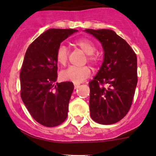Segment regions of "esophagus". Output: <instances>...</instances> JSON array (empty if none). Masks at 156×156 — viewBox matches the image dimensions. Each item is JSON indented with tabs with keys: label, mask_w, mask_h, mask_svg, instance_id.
Listing matches in <instances>:
<instances>
[{
	"label": "esophagus",
	"mask_w": 156,
	"mask_h": 156,
	"mask_svg": "<svg viewBox=\"0 0 156 156\" xmlns=\"http://www.w3.org/2000/svg\"><path fill=\"white\" fill-rule=\"evenodd\" d=\"M78 86H79V84H74V87H75V89H76V88L78 87Z\"/></svg>",
	"instance_id": "esophagus-1"
}]
</instances>
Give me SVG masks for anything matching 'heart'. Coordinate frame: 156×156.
Returning <instances> with one entry per match:
<instances>
[{
  "mask_svg": "<svg viewBox=\"0 0 156 156\" xmlns=\"http://www.w3.org/2000/svg\"><path fill=\"white\" fill-rule=\"evenodd\" d=\"M75 44L87 54L88 62L93 65H96L99 62L98 56L94 53L96 51V46L90 39L86 37L79 38L75 41ZM68 56L69 52L66 46L64 44L59 45L56 52V59L58 63L65 65L68 60ZM90 73V68L87 66L83 67L69 66L61 71L59 76L62 81H69L75 84H79L88 78Z\"/></svg>",
  "mask_w": 156,
  "mask_h": 156,
  "instance_id": "heart-1",
  "label": "heart"
}]
</instances>
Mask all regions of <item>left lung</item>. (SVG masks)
I'll return each mask as SVG.
<instances>
[{"label":"left lung","instance_id":"8db88e82","mask_svg":"<svg viewBox=\"0 0 156 156\" xmlns=\"http://www.w3.org/2000/svg\"><path fill=\"white\" fill-rule=\"evenodd\" d=\"M85 31L98 39L104 50L103 64L89 82L90 116L99 124L112 125L122 120L131 106L137 84L136 53L112 30Z\"/></svg>","mask_w":156,"mask_h":156}]
</instances>
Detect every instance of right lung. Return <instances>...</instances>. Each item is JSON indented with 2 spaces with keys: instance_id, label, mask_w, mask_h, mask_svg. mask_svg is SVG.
<instances>
[{
  "instance_id": "right-lung-1",
  "label": "right lung",
  "mask_w": 156,
  "mask_h": 156,
  "mask_svg": "<svg viewBox=\"0 0 156 156\" xmlns=\"http://www.w3.org/2000/svg\"><path fill=\"white\" fill-rule=\"evenodd\" d=\"M76 29H50L28 48L20 72V95L33 119L46 127L61 125L68 115L74 90L70 81L56 83V52Z\"/></svg>"
}]
</instances>
